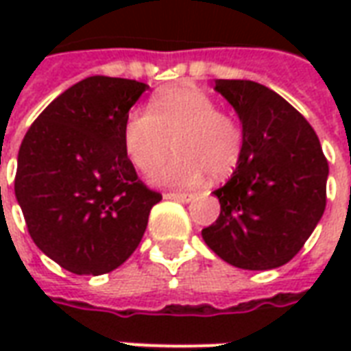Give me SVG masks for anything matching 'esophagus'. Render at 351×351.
Masks as SVG:
<instances>
[{
  "label": "esophagus",
  "instance_id": "esophagus-1",
  "mask_svg": "<svg viewBox=\"0 0 351 351\" xmlns=\"http://www.w3.org/2000/svg\"><path fill=\"white\" fill-rule=\"evenodd\" d=\"M165 197L175 199V201H182V203H190V201H193L195 195H193V193H180V191L175 193V191H173V193H165Z\"/></svg>",
  "mask_w": 351,
  "mask_h": 351
}]
</instances>
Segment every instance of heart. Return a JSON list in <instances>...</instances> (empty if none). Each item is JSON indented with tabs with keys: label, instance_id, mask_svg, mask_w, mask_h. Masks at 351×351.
<instances>
[{
	"label": "heart",
	"instance_id": "b5f03b06",
	"mask_svg": "<svg viewBox=\"0 0 351 351\" xmlns=\"http://www.w3.org/2000/svg\"><path fill=\"white\" fill-rule=\"evenodd\" d=\"M173 143L178 158L154 180L165 186H199L208 175L228 178L244 150V133L233 116L203 90L190 84L161 90L148 108H135L123 123V148L131 163L145 175L160 169Z\"/></svg>",
	"mask_w": 351,
	"mask_h": 351
}]
</instances>
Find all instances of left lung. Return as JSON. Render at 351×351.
Listing matches in <instances>:
<instances>
[{
    "instance_id": "1",
    "label": "left lung",
    "mask_w": 351,
    "mask_h": 351,
    "mask_svg": "<svg viewBox=\"0 0 351 351\" xmlns=\"http://www.w3.org/2000/svg\"><path fill=\"white\" fill-rule=\"evenodd\" d=\"M243 123V158L221 188L220 216L201 231L233 267L269 271L297 256L325 210L329 165L316 131L271 88L214 80Z\"/></svg>"
}]
</instances>
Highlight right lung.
Listing matches in <instances>:
<instances>
[{
	"instance_id": "right-lung-1",
	"label": "right lung",
	"mask_w": 351,
	"mask_h": 351,
	"mask_svg": "<svg viewBox=\"0 0 351 351\" xmlns=\"http://www.w3.org/2000/svg\"><path fill=\"white\" fill-rule=\"evenodd\" d=\"M145 82L88 77L50 103L19 150L14 195L37 248L75 274L130 258L161 195L138 180L123 123Z\"/></svg>"
}]
</instances>
